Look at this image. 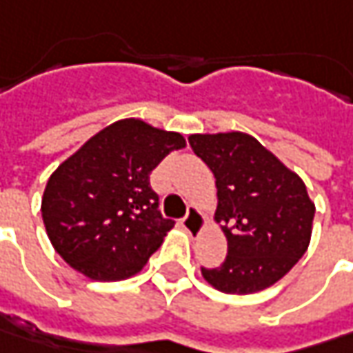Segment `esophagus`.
Here are the masks:
<instances>
[{"instance_id":"obj_1","label":"esophagus","mask_w":353,"mask_h":353,"mask_svg":"<svg viewBox=\"0 0 353 353\" xmlns=\"http://www.w3.org/2000/svg\"><path fill=\"white\" fill-rule=\"evenodd\" d=\"M203 215L195 209V207H190V211H188V215L181 219V227H183V231L190 235L192 239L199 237V233L203 231Z\"/></svg>"}]
</instances>
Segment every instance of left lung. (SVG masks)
I'll return each instance as SVG.
<instances>
[{
  "mask_svg": "<svg viewBox=\"0 0 353 353\" xmlns=\"http://www.w3.org/2000/svg\"><path fill=\"white\" fill-rule=\"evenodd\" d=\"M188 140L213 172L215 221L227 239L225 263L201 268L203 279L225 294H253L279 283L312 237L316 207L304 181L245 132Z\"/></svg>",
  "mask_w": 353,
  "mask_h": 353,
  "instance_id": "obj_1",
  "label": "left lung"
}]
</instances>
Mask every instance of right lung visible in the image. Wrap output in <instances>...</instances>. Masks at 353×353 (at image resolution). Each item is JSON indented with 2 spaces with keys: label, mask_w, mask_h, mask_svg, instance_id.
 Wrapping results in <instances>:
<instances>
[{
  "label": "right lung",
  "mask_w": 353,
  "mask_h": 353,
  "mask_svg": "<svg viewBox=\"0 0 353 353\" xmlns=\"http://www.w3.org/2000/svg\"><path fill=\"white\" fill-rule=\"evenodd\" d=\"M181 148L179 132L124 118L63 161L41 199L47 235L63 261L90 281H124L140 272L174 227L158 211L150 174Z\"/></svg>",
  "instance_id": "right-lung-1"
}]
</instances>
